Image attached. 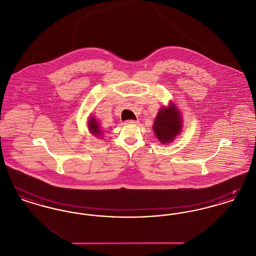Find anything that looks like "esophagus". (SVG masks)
Segmentation results:
<instances>
[{
	"mask_svg": "<svg viewBox=\"0 0 256 256\" xmlns=\"http://www.w3.org/2000/svg\"><path fill=\"white\" fill-rule=\"evenodd\" d=\"M139 124V121H135V120H128L126 121V124Z\"/></svg>",
	"mask_w": 256,
	"mask_h": 256,
	"instance_id": "obj_1",
	"label": "esophagus"
}]
</instances>
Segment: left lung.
Here are the masks:
<instances>
[{
  "instance_id": "8db88e82",
  "label": "left lung",
  "mask_w": 256,
  "mask_h": 256,
  "mask_svg": "<svg viewBox=\"0 0 256 256\" xmlns=\"http://www.w3.org/2000/svg\"><path fill=\"white\" fill-rule=\"evenodd\" d=\"M182 113L174 102H170L169 106H163V108L159 110L154 122V130L156 138L162 144L174 141L182 132Z\"/></svg>"
}]
</instances>
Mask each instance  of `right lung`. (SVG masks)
I'll return each mask as SVG.
<instances>
[{
  "mask_svg": "<svg viewBox=\"0 0 256 256\" xmlns=\"http://www.w3.org/2000/svg\"><path fill=\"white\" fill-rule=\"evenodd\" d=\"M88 130L91 134L97 137H100L102 135V130H100V126L98 122L97 119L94 118V116H91L89 119H88Z\"/></svg>",
  "mask_w": 256,
  "mask_h": 256,
  "instance_id": "obj_1",
  "label": "right lung"
}]
</instances>
